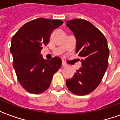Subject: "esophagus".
Returning <instances> with one entry per match:
<instances>
[{"label": "esophagus", "mask_w": 120, "mask_h": 120, "mask_svg": "<svg viewBox=\"0 0 120 120\" xmlns=\"http://www.w3.org/2000/svg\"><path fill=\"white\" fill-rule=\"evenodd\" d=\"M62 66L63 67H66L68 65H67V64H66L64 62H62Z\"/></svg>", "instance_id": "esophagus-1"}]
</instances>
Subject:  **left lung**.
Listing matches in <instances>:
<instances>
[{"label":"left lung","mask_w":120,"mask_h":120,"mask_svg":"<svg viewBox=\"0 0 120 120\" xmlns=\"http://www.w3.org/2000/svg\"><path fill=\"white\" fill-rule=\"evenodd\" d=\"M66 23L75 37L76 53L82 58V67L66 83L74 94L85 95L97 87L107 70L108 43L104 35L85 19H71Z\"/></svg>","instance_id":"1"}]
</instances>
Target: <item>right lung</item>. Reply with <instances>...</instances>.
Returning a JSON list of instances; mask_svg holds the SVG:
<instances>
[{"instance_id": "1", "label": "right lung", "mask_w": 120, "mask_h": 120, "mask_svg": "<svg viewBox=\"0 0 120 120\" xmlns=\"http://www.w3.org/2000/svg\"><path fill=\"white\" fill-rule=\"evenodd\" d=\"M62 23L59 19L38 18L24 24L12 37L13 67L19 83L30 93L46 91L62 65L58 56L45 60L41 50L49 43L52 31Z\"/></svg>"}]
</instances>
